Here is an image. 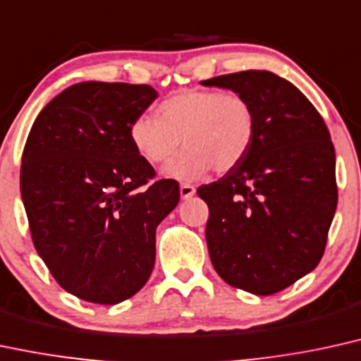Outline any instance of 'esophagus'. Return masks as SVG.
<instances>
[{
    "mask_svg": "<svg viewBox=\"0 0 361 361\" xmlns=\"http://www.w3.org/2000/svg\"><path fill=\"white\" fill-rule=\"evenodd\" d=\"M195 195V186L193 185H188V183H183L180 186V197L183 200H188L192 198Z\"/></svg>",
    "mask_w": 361,
    "mask_h": 361,
    "instance_id": "esophagus-1",
    "label": "esophagus"
}]
</instances>
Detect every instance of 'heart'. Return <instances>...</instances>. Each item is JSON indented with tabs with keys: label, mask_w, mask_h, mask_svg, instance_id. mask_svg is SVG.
Instances as JSON below:
<instances>
[{
	"label": "heart",
	"mask_w": 361,
	"mask_h": 361,
	"mask_svg": "<svg viewBox=\"0 0 361 361\" xmlns=\"http://www.w3.org/2000/svg\"><path fill=\"white\" fill-rule=\"evenodd\" d=\"M156 114L134 117L129 139L154 166H166L183 146L186 153L168 169L178 180H197L212 168L232 171L249 154L257 133L254 106L235 92L185 89L164 99Z\"/></svg>",
	"instance_id": "b5f03b06"
}]
</instances>
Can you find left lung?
Returning a JSON list of instances; mask_svg holds the SVG:
<instances>
[{
  "label": "left lung",
  "instance_id": "left-lung-1",
  "mask_svg": "<svg viewBox=\"0 0 361 361\" xmlns=\"http://www.w3.org/2000/svg\"><path fill=\"white\" fill-rule=\"evenodd\" d=\"M249 99L257 133L245 159L198 188L219 276L257 296L294 284L319 264L338 203L334 147L323 117L298 87L267 71L202 80Z\"/></svg>",
  "mask_w": 361,
  "mask_h": 361
}]
</instances>
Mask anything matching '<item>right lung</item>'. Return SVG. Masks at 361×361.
<instances>
[{"label": "right lung", "instance_id": "add662e5", "mask_svg": "<svg viewBox=\"0 0 361 361\" xmlns=\"http://www.w3.org/2000/svg\"><path fill=\"white\" fill-rule=\"evenodd\" d=\"M151 85L80 82L43 107L21 156L20 188L38 255L67 293L117 305L149 279L156 227L180 202L175 180L129 139Z\"/></svg>", "mask_w": 361, "mask_h": 361}]
</instances>
